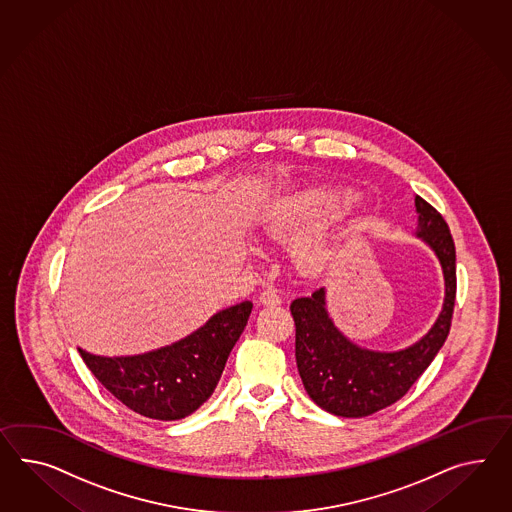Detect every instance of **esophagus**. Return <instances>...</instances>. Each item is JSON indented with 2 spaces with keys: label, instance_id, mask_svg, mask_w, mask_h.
I'll list each match as a JSON object with an SVG mask.
<instances>
[{
  "label": "esophagus",
  "instance_id": "obj_1",
  "mask_svg": "<svg viewBox=\"0 0 512 512\" xmlns=\"http://www.w3.org/2000/svg\"><path fill=\"white\" fill-rule=\"evenodd\" d=\"M260 302L265 306H276V304L282 302V299H280V295H278L275 288H267L260 293Z\"/></svg>",
  "mask_w": 512,
  "mask_h": 512
}]
</instances>
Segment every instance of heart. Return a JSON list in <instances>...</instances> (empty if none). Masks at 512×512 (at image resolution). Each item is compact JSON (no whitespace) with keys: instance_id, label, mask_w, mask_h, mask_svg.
I'll return each instance as SVG.
<instances>
[{"instance_id":"1","label":"heart","mask_w":512,"mask_h":512,"mask_svg":"<svg viewBox=\"0 0 512 512\" xmlns=\"http://www.w3.org/2000/svg\"><path fill=\"white\" fill-rule=\"evenodd\" d=\"M349 195L330 189L312 187L288 198H282L273 210L267 213L263 228L269 236L278 239H295L306 232L332 221L341 208L349 202ZM299 263L308 271H315L327 263L332 254L330 237H314L302 243L299 249Z\"/></svg>"}]
</instances>
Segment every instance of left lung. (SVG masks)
Masks as SVG:
<instances>
[{
  "mask_svg": "<svg viewBox=\"0 0 512 512\" xmlns=\"http://www.w3.org/2000/svg\"><path fill=\"white\" fill-rule=\"evenodd\" d=\"M416 210L420 213L418 236L436 252L446 278L442 314L425 338L395 353L367 351L334 327L325 308V288L289 306L302 384L315 405L334 416L364 418L394 405L420 379L447 340L457 295L455 243L444 217L427 200L416 197Z\"/></svg>",
  "mask_w": 512,
  "mask_h": 512,
  "instance_id": "obj_1",
  "label": "left lung"
}]
</instances>
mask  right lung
<instances>
[{
  "instance_id": "obj_1",
  "label": "right lung",
  "mask_w": 512,
  "mask_h": 512,
  "mask_svg": "<svg viewBox=\"0 0 512 512\" xmlns=\"http://www.w3.org/2000/svg\"><path fill=\"white\" fill-rule=\"evenodd\" d=\"M250 312L252 302H239L191 336L152 353L107 358L79 349V354L122 405L152 420H182L210 399Z\"/></svg>"
}]
</instances>
